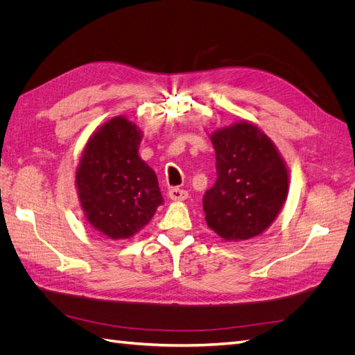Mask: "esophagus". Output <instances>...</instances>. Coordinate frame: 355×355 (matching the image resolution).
Segmentation results:
<instances>
[{"label":"esophagus","mask_w":355,"mask_h":355,"mask_svg":"<svg viewBox=\"0 0 355 355\" xmlns=\"http://www.w3.org/2000/svg\"><path fill=\"white\" fill-rule=\"evenodd\" d=\"M168 197L173 201H184L188 198V191L180 189V188H170L168 189Z\"/></svg>","instance_id":"obj_1"}]
</instances>
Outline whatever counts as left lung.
Wrapping results in <instances>:
<instances>
[{
    "mask_svg": "<svg viewBox=\"0 0 355 355\" xmlns=\"http://www.w3.org/2000/svg\"><path fill=\"white\" fill-rule=\"evenodd\" d=\"M218 178L202 210L209 228L225 241L261 235L275 220L288 192V170L259 127L239 121L210 135Z\"/></svg>",
    "mask_w": 355,
    "mask_h": 355,
    "instance_id": "obj_1",
    "label": "left lung"
}]
</instances>
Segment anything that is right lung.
<instances>
[{
  "label": "right lung",
  "mask_w": 355,
  "mask_h": 355,
  "mask_svg": "<svg viewBox=\"0 0 355 355\" xmlns=\"http://www.w3.org/2000/svg\"><path fill=\"white\" fill-rule=\"evenodd\" d=\"M141 141V128L114 116L90 136L75 173L85 218L111 240L133 237L164 201L155 171L137 153Z\"/></svg>",
  "instance_id": "obj_1"
}]
</instances>
